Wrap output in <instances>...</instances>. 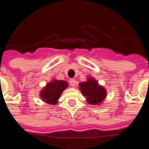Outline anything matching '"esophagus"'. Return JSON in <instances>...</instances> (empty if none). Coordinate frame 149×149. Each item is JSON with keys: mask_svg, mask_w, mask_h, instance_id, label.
<instances>
[{"mask_svg": "<svg viewBox=\"0 0 149 149\" xmlns=\"http://www.w3.org/2000/svg\"><path fill=\"white\" fill-rule=\"evenodd\" d=\"M69 82H70V84L72 86V87H74L75 84H76V80H75L74 79H70Z\"/></svg>", "mask_w": 149, "mask_h": 149, "instance_id": "1", "label": "esophagus"}]
</instances>
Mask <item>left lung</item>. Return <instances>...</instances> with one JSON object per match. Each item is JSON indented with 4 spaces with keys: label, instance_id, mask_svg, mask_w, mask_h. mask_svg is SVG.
<instances>
[{
    "label": "left lung",
    "instance_id": "1",
    "mask_svg": "<svg viewBox=\"0 0 149 149\" xmlns=\"http://www.w3.org/2000/svg\"><path fill=\"white\" fill-rule=\"evenodd\" d=\"M79 90L87 98V103L93 105L99 104L107 96L105 89L91 77L87 78V81L79 84Z\"/></svg>",
    "mask_w": 149,
    "mask_h": 149
}]
</instances>
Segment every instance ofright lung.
Returning <instances> with one entry per match:
<instances>
[{
	"label": "right lung",
	"mask_w": 149,
	"mask_h": 149,
	"mask_svg": "<svg viewBox=\"0 0 149 149\" xmlns=\"http://www.w3.org/2000/svg\"><path fill=\"white\" fill-rule=\"evenodd\" d=\"M67 81L62 80H53L47 84L40 92V98L49 104H56L65 89L68 87Z\"/></svg>",
	"instance_id": "1"
}]
</instances>
